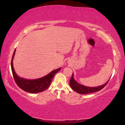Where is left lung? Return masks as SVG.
<instances>
[{"label":"left lung","instance_id":"8db88e82","mask_svg":"<svg viewBox=\"0 0 125 125\" xmlns=\"http://www.w3.org/2000/svg\"><path fill=\"white\" fill-rule=\"evenodd\" d=\"M109 80L106 82L104 85H101L100 86H98L97 87H89L85 86H83L82 85H80L79 83H77L76 81L73 78V73L72 74V78L70 79L69 81V84L70 86L72 88V89L75 90L76 92L78 94H90L94 92H98V91L102 90L103 88H104L106 86L107 84L108 83Z\"/></svg>","mask_w":125,"mask_h":125}]
</instances>
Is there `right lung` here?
<instances>
[{
	"mask_svg": "<svg viewBox=\"0 0 125 125\" xmlns=\"http://www.w3.org/2000/svg\"><path fill=\"white\" fill-rule=\"evenodd\" d=\"M15 51L16 49L13 52L12 57L11 67L13 78H14L17 86L23 90L30 93H38L42 92L48 88L50 83H51L52 80L53 78V77H54L56 73H57L61 69V68L53 70L47 75L39 79L28 80L21 78V77H19L17 75L13 67L12 61L13 57H14L15 54Z\"/></svg>",
	"mask_w": 125,
	"mask_h": 125,
	"instance_id": "right-lung-1",
	"label": "right lung"
}]
</instances>
